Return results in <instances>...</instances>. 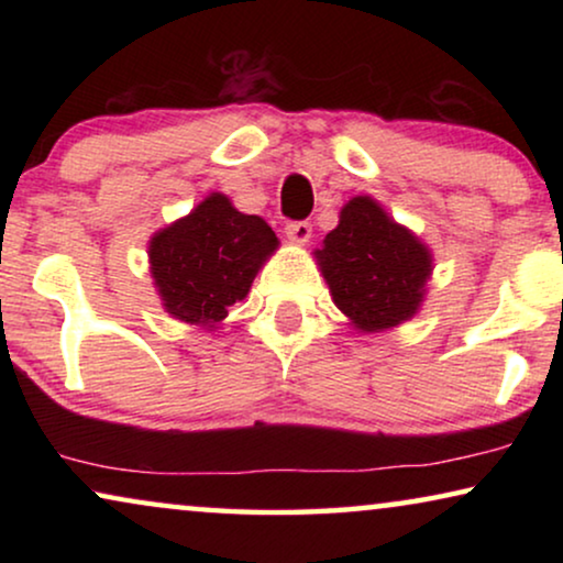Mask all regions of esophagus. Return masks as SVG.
I'll list each match as a JSON object with an SVG mask.
<instances>
[{
    "mask_svg": "<svg viewBox=\"0 0 563 563\" xmlns=\"http://www.w3.org/2000/svg\"><path fill=\"white\" fill-rule=\"evenodd\" d=\"M284 233H287L289 241L295 243H307L312 238V225L307 220H297V222H287V228H284Z\"/></svg>",
    "mask_w": 563,
    "mask_h": 563,
    "instance_id": "esophagus-1",
    "label": "esophagus"
}]
</instances>
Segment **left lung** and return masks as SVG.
I'll list each match as a JSON object with an SVG mask.
<instances>
[{
	"mask_svg": "<svg viewBox=\"0 0 563 563\" xmlns=\"http://www.w3.org/2000/svg\"><path fill=\"white\" fill-rule=\"evenodd\" d=\"M338 310L364 333L397 328L426 299L433 253L372 197L343 205L341 222L314 251Z\"/></svg>",
	"mask_w": 563,
	"mask_h": 563,
	"instance_id": "obj_1",
	"label": "left lung"
}]
</instances>
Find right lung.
I'll list each match as a JSON object with an SVG mask.
<instances>
[{
	"label": "right lung",
	"mask_w": 563,
	"mask_h": 563,
	"mask_svg": "<svg viewBox=\"0 0 563 563\" xmlns=\"http://www.w3.org/2000/svg\"><path fill=\"white\" fill-rule=\"evenodd\" d=\"M276 245L279 238L266 220L238 212L225 195L212 191L187 218L151 238V276L164 310L212 330L230 305L249 295Z\"/></svg>",
	"instance_id": "add662e5"
}]
</instances>
